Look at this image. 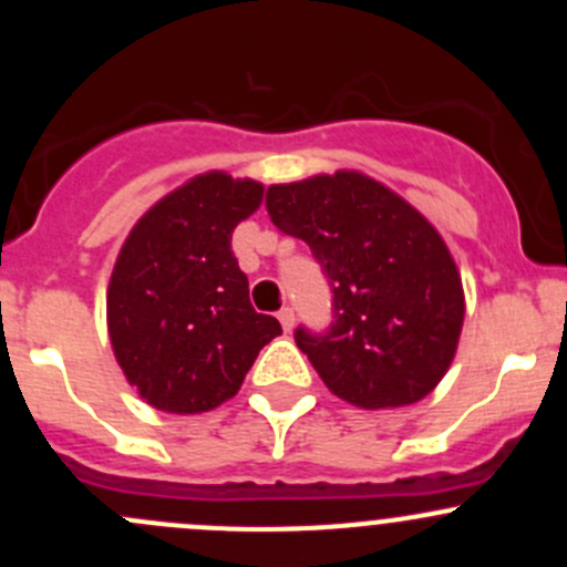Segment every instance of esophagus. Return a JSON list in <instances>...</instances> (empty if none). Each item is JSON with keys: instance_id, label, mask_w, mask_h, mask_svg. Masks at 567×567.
Returning a JSON list of instances; mask_svg holds the SVG:
<instances>
[{"instance_id": "34e87169", "label": "esophagus", "mask_w": 567, "mask_h": 567, "mask_svg": "<svg viewBox=\"0 0 567 567\" xmlns=\"http://www.w3.org/2000/svg\"><path fill=\"white\" fill-rule=\"evenodd\" d=\"M279 323H282V329L285 331H290V329H293V307H282V310H279Z\"/></svg>"}]
</instances>
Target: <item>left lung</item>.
<instances>
[{"label": "left lung", "instance_id": "1", "mask_svg": "<svg viewBox=\"0 0 567 567\" xmlns=\"http://www.w3.org/2000/svg\"><path fill=\"white\" fill-rule=\"evenodd\" d=\"M266 210L329 279L331 323L296 346L359 409L416 403L447 373L463 326L458 268L431 221L359 173L271 186Z\"/></svg>", "mask_w": 567, "mask_h": 567}]
</instances>
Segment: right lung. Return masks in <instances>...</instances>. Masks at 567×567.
I'll return each mask as SVG.
<instances>
[{
  "label": "right lung",
  "mask_w": 567,
  "mask_h": 567,
  "mask_svg": "<svg viewBox=\"0 0 567 567\" xmlns=\"http://www.w3.org/2000/svg\"><path fill=\"white\" fill-rule=\"evenodd\" d=\"M262 186L208 173L153 205L114 262L109 337L125 379L151 405L199 414L233 398L277 318L255 312L233 230Z\"/></svg>",
  "instance_id": "1"
}]
</instances>
